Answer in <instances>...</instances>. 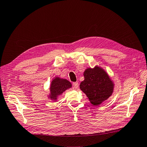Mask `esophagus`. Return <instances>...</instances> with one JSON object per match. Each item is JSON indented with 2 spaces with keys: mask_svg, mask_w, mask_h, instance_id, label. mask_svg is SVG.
Listing matches in <instances>:
<instances>
[{
  "mask_svg": "<svg viewBox=\"0 0 147 147\" xmlns=\"http://www.w3.org/2000/svg\"><path fill=\"white\" fill-rule=\"evenodd\" d=\"M72 85H73V88L77 89L78 87V82H74Z\"/></svg>",
  "mask_w": 147,
  "mask_h": 147,
  "instance_id": "1",
  "label": "esophagus"
}]
</instances>
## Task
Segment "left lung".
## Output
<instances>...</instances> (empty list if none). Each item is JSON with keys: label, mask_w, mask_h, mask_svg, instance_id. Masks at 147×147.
<instances>
[{"label": "left lung", "mask_w": 147, "mask_h": 147, "mask_svg": "<svg viewBox=\"0 0 147 147\" xmlns=\"http://www.w3.org/2000/svg\"><path fill=\"white\" fill-rule=\"evenodd\" d=\"M84 77L80 88L94 105L101 104L113 92L112 82L105 71L99 67L86 69L84 72Z\"/></svg>", "instance_id": "8db88e82"}]
</instances>
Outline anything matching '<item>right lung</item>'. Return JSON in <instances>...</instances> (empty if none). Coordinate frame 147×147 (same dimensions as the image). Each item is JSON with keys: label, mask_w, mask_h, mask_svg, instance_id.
Segmentation results:
<instances>
[{"label": "right lung", "mask_w": 147, "mask_h": 147, "mask_svg": "<svg viewBox=\"0 0 147 147\" xmlns=\"http://www.w3.org/2000/svg\"><path fill=\"white\" fill-rule=\"evenodd\" d=\"M70 87H72V84L67 80L60 79L59 78H55L52 81L50 87V99L56 100L57 96L61 95L64 91Z\"/></svg>", "instance_id": "add662e5"}]
</instances>
